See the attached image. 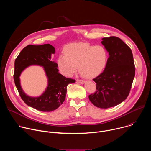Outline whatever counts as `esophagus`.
<instances>
[{
  "label": "esophagus",
  "instance_id": "esophagus-1",
  "mask_svg": "<svg viewBox=\"0 0 151 151\" xmlns=\"http://www.w3.org/2000/svg\"><path fill=\"white\" fill-rule=\"evenodd\" d=\"M76 81H77V82H78V83H79L81 84H83V83H84L85 82L84 80H82V79H78Z\"/></svg>",
  "mask_w": 151,
  "mask_h": 151
}]
</instances>
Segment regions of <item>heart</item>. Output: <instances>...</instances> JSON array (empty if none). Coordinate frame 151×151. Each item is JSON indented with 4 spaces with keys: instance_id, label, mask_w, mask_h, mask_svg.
Wrapping results in <instances>:
<instances>
[{
    "instance_id": "b5f03b06",
    "label": "heart",
    "mask_w": 151,
    "mask_h": 151,
    "mask_svg": "<svg viewBox=\"0 0 151 151\" xmlns=\"http://www.w3.org/2000/svg\"><path fill=\"white\" fill-rule=\"evenodd\" d=\"M57 59L61 74L71 77L79 68L86 78H93L103 72L109 58L107 50L101 45L94 46L88 43H73L67 45Z\"/></svg>"
}]
</instances>
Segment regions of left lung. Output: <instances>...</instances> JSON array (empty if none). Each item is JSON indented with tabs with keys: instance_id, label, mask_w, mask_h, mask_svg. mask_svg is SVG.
Here are the masks:
<instances>
[{
	"instance_id": "obj_1",
	"label": "left lung",
	"mask_w": 151,
	"mask_h": 151,
	"mask_svg": "<svg viewBox=\"0 0 151 151\" xmlns=\"http://www.w3.org/2000/svg\"><path fill=\"white\" fill-rule=\"evenodd\" d=\"M101 42L109 57L104 71L93 79L97 90L88 97L95 106L107 109L120 104L128 97L135 76V66L131 49L120 38L103 37Z\"/></svg>"
}]
</instances>
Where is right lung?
<instances>
[{"label":"right lung","mask_w":151,"mask_h":151,"mask_svg":"<svg viewBox=\"0 0 151 151\" xmlns=\"http://www.w3.org/2000/svg\"><path fill=\"white\" fill-rule=\"evenodd\" d=\"M52 54H55V48L50 44L29 45L21 51L14 64V79L20 97L26 104L42 112L57 109L66 99L68 85L76 81L66 78L58 72L57 63L51 61ZM32 65L44 67L48 78L47 87L39 97L27 96L20 85L19 76L21 72Z\"/></svg>","instance_id":"1"}]
</instances>
